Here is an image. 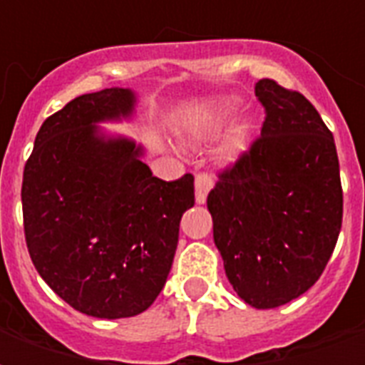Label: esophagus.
<instances>
[{
	"label": "esophagus",
	"instance_id": "1",
	"mask_svg": "<svg viewBox=\"0 0 365 365\" xmlns=\"http://www.w3.org/2000/svg\"><path fill=\"white\" fill-rule=\"evenodd\" d=\"M213 187V178L205 172H199L195 175V201L197 203H205L207 199V193L211 191Z\"/></svg>",
	"mask_w": 365,
	"mask_h": 365
}]
</instances>
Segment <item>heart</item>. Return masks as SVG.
Here are the masks:
<instances>
[{
    "label": "heart",
    "mask_w": 365,
    "mask_h": 365,
    "mask_svg": "<svg viewBox=\"0 0 365 365\" xmlns=\"http://www.w3.org/2000/svg\"><path fill=\"white\" fill-rule=\"evenodd\" d=\"M227 115H229V105H215V107H211V109L205 113V117L193 127L191 136H193V138H205V136H209L211 133H215L217 128H221L222 120L227 119ZM242 140H245V128H237V130L230 135L227 144H225V152H227V154H235V152L240 148Z\"/></svg>",
    "instance_id": "b5f03b06"
}]
</instances>
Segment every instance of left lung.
<instances>
[{
	"label": "left lung",
	"instance_id": "left-lung-1",
	"mask_svg": "<svg viewBox=\"0 0 365 365\" xmlns=\"http://www.w3.org/2000/svg\"><path fill=\"white\" fill-rule=\"evenodd\" d=\"M266 111L260 136L219 174L207 195L215 245L238 297L285 305L327 268L342 227L334 138L303 93L256 83Z\"/></svg>",
	"mask_w": 365,
	"mask_h": 365
}]
</instances>
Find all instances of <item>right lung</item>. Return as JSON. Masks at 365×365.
<instances>
[{
	"label": "right lung",
	"instance_id": "1",
	"mask_svg": "<svg viewBox=\"0 0 365 365\" xmlns=\"http://www.w3.org/2000/svg\"><path fill=\"white\" fill-rule=\"evenodd\" d=\"M135 93H86L51 115L23 172V227L31 260L80 313L123 319L154 303L172 269L193 175H152L143 148L105 138L96 123L128 117Z\"/></svg>",
	"mask_w": 365,
	"mask_h": 365
}]
</instances>
